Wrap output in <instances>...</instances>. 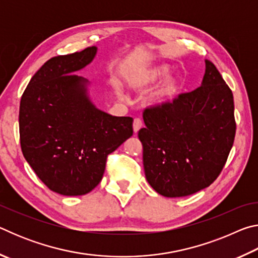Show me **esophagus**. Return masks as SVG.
I'll return each instance as SVG.
<instances>
[{
    "label": "esophagus",
    "instance_id": "1",
    "mask_svg": "<svg viewBox=\"0 0 258 258\" xmlns=\"http://www.w3.org/2000/svg\"><path fill=\"white\" fill-rule=\"evenodd\" d=\"M143 126V121L140 119V118H135L133 121V130H134V133H138L139 130Z\"/></svg>",
    "mask_w": 258,
    "mask_h": 258
}]
</instances>
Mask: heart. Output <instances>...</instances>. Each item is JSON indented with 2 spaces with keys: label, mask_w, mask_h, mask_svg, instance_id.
Listing matches in <instances>:
<instances>
[{
  "label": "heart",
  "mask_w": 258,
  "mask_h": 258,
  "mask_svg": "<svg viewBox=\"0 0 258 258\" xmlns=\"http://www.w3.org/2000/svg\"><path fill=\"white\" fill-rule=\"evenodd\" d=\"M166 72H167V67L166 66H156L134 72L126 77V84L131 89L134 90L142 89V87L150 85L154 82H156ZM178 87H180V81H178V78L169 76L165 78L160 83L159 86L157 87L154 97L156 100H164L175 93L178 90Z\"/></svg>",
  "instance_id": "heart-1"
}]
</instances>
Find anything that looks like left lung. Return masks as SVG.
Masks as SVG:
<instances>
[{"mask_svg":"<svg viewBox=\"0 0 258 258\" xmlns=\"http://www.w3.org/2000/svg\"><path fill=\"white\" fill-rule=\"evenodd\" d=\"M139 131L147 181L165 197H185L212 184L235 137L233 94L211 61L202 86L172 102L147 107Z\"/></svg>","mask_w":258,"mask_h":258,"instance_id":"8db88e82","label":"left lung"}]
</instances>
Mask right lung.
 <instances>
[{"instance_id":"1","label":"right lung","mask_w":258,"mask_h":258,"mask_svg":"<svg viewBox=\"0 0 258 258\" xmlns=\"http://www.w3.org/2000/svg\"><path fill=\"white\" fill-rule=\"evenodd\" d=\"M97 47L53 56L32 77L20 100L19 134L25 159L50 190L89 194L102 180L107 157L133 135L132 117H115L86 97L80 71Z\"/></svg>"}]
</instances>
